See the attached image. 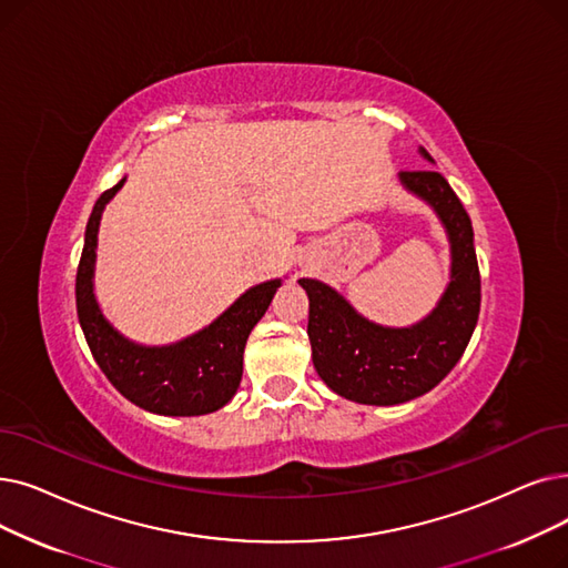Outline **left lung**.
<instances>
[{
	"mask_svg": "<svg viewBox=\"0 0 568 568\" xmlns=\"http://www.w3.org/2000/svg\"><path fill=\"white\" fill-rule=\"evenodd\" d=\"M417 153L429 164L425 148ZM402 187L425 202L446 232L450 274L436 306L406 327L381 325L317 278H300L308 294V341L317 376L338 397L366 406H397L423 397L459 362L478 323L480 274L474 227L438 171H402Z\"/></svg>",
	"mask_w": 568,
	"mask_h": 568,
	"instance_id": "1",
	"label": "left lung"
}]
</instances>
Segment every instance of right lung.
<instances>
[{
	"mask_svg": "<svg viewBox=\"0 0 568 568\" xmlns=\"http://www.w3.org/2000/svg\"><path fill=\"white\" fill-rule=\"evenodd\" d=\"M122 179L97 200L77 274L79 323L111 385L134 406L171 417L215 413L232 402L243 376V351L283 278L245 290L213 323L174 343L148 345L122 334L104 315L94 294L97 236L106 204L125 185Z\"/></svg>",
	"mask_w": 568,
	"mask_h": 568,
	"instance_id": "right-lung-1",
	"label": "right lung"
}]
</instances>
